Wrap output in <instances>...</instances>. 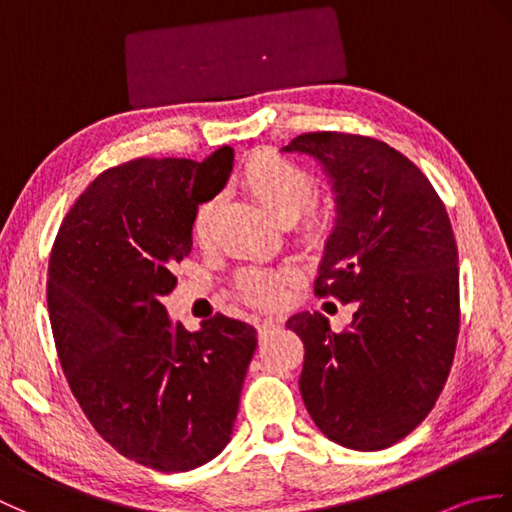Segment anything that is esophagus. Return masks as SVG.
I'll return each mask as SVG.
<instances>
[{
    "label": "esophagus",
    "mask_w": 512,
    "mask_h": 512,
    "mask_svg": "<svg viewBox=\"0 0 512 512\" xmlns=\"http://www.w3.org/2000/svg\"><path fill=\"white\" fill-rule=\"evenodd\" d=\"M279 328V321L275 319H259L257 321V332H259V339H264L266 334H270L273 330Z\"/></svg>",
    "instance_id": "34e87169"
}]
</instances>
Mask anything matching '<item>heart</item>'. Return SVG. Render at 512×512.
Wrapping results in <instances>:
<instances>
[{"label":"heart","mask_w":512,"mask_h":512,"mask_svg":"<svg viewBox=\"0 0 512 512\" xmlns=\"http://www.w3.org/2000/svg\"><path fill=\"white\" fill-rule=\"evenodd\" d=\"M239 182L279 224H297L301 242L306 246L317 248L330 239L336 213L332 206L312 204L317 195V178L297 162L268 151L257 154L244 165ZM213 215V198L200 202L195 209L191 228L198 244L209 242ZM237 290L253 306L273 308L286 297V277L277 270L246 268L237 277Z\"/></svg>","instance_id":"b5f03b06"}]
</instances>
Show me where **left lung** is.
I'll use <instances>...</instances> for the list:
<instances>
[{"instance_id":"obj_1","label":"left lung","mask_w":512,"mask_h":512,"mask_svg":"<svg viewBox=\"0 0 512 512\" xmlns=\"http://www.w3.org/2000/svg\"><path fill=\"white\" fill-rule=\"evenodd\" d=\"M284 151L317 158L336 193L314 295L356 306L341 332L319 312L288 319L306 347L303 402L336 444L387 449L427 418L453 365L460 270L451 220L427 176L383 140L312 132Z\"/></svg>"}]
</instances>
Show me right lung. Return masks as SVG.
Segmentation results:
<instances>
[{
	"label": "right lung",
	"instance_id": "add662e5",
	"mask_svg": "<svg viewBox=\"0 0 512 512\" xmlns=\"http://www.w3.org/2000/svg\"><path fill=\"white\" fill-rule=\"evenodd\" d=\"M233 149L202 162L136 158L103 171L63 217L48 264L59 363L99 436L149 469L191 471L231 440L257 347L253 325L217 312L171 325L162 297L191 253L198 204L215 198Z\"/></svg>",
	"mask_w": 512,
	"mask_h": 512
}]
</instances>
